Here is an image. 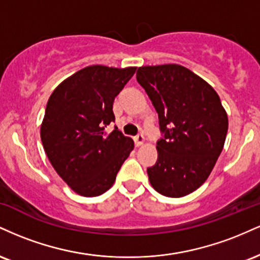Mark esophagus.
<instances>
[{
  "label": "esophagus",
  "mask_w": 260,
  "mask_h": 260,
  "mask_svg": "<svg viewBox=\"0 0 260 260\" xmlns=\"http://www.w3.org/2000/svg\"><path fill=\"white\" fill-rule=\"evenodd\" d=\"M134 143H136L137 147H139V145H142L143 143H144V136H143L142 133L137 134V136L134 137Z\"/></svg>",
  "instance_id": "1"
}]
</instances>
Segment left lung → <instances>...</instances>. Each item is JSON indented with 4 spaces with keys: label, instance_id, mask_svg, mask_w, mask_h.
<instances>
[{
    "label": "left lung",
    "instance_id": "left-lung-1",
    "mask_svg": "<svg viewBox=\"0 0 260 260\" xmlns=\"http://www.w3.org/2000/svg\"><path fill=\"white\" fill-rule=\"evenodd\" d=\"M137 82L156 110L161 132L149 181L165 197L189 194L207 181L222 151L229 121L219 95L178 64L140 67Z\"/></svg>",
    "mask_w": 260,
    "mask_h": 260
}]
</instances>
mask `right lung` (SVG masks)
Returning <instances> with one entry per match:
<instances>
[{"label":"right lung","instance_id":"add662e5","mask_svg":"<svg viewBox=\"0 0 260 260\" xmlns=\"http://www.w3.org/2000/svg\"><path fill=\"white\" fill-rule=\"evenodd\" d=\"M136 67L89 66L59 84L47 101L41 142L50 162L76 193L96 197L112 186L134 143L115 122V98Z\"/></svg>","mask_w":260,"mask_h":260}]
</instances>
